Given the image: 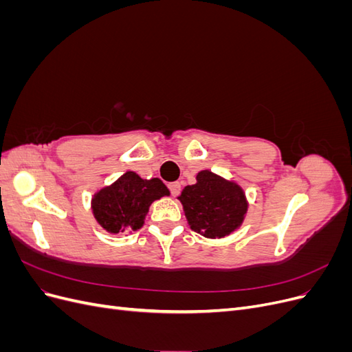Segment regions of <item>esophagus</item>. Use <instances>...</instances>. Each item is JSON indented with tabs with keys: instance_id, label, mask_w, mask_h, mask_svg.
I'll return each mask as SVG.
<instances>
[{
	"instance_id": "esophagus-1",
	"label": "esophagus",
	"mask_w": 352,
	"mask_h": 352,
	"mask_svg": "<svg viewBox=\"0 0 352 352\" xmlns=\"http://www.w3.org/2000/svg\"><path fill=\"white\" fill-rule=\"evenodd\" d=\"M168 189H170V192H172V195L176 197V195H179V192H180V184H179V182L168 184Z\"/></svg>"
}]
</instances>
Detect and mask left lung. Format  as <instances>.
I'll return each mask as SVG.
<instances>
[{
  "instance_id": "8db88e82",
  "label": "left lung",
  "mask_w": 352,
  "mask_h": 352,
  "mask_svg": "<svg viewBox=\"0 0 352 352\" xmlns=\"http://www.w3.org/2000/svg\"><path fill=\"white\" fill-rule=\"evenodd\" d=\"M177 198L190 229L210 239L225 238L239 229L248 211L243 189L210 170H201L197 184L185 186Z\"/></svg>"
}]
</instances>
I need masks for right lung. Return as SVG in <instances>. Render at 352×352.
<instances>
[{
	"label": "right lung",
	"mask_w": 352,
	"mask_h": 352,
	"mask_svg": "<svg viewBox=\"0 0 352 352\" xmlns=\"http://www.w3.org/2000/svg\"><path fill=\"white\" fill-rule=\"evenodd\" d=\"M170 195L158 177L142 179L135 172H126L109 186H104L91 199L92 214L109 233H124L144 226L150 206L155 199Z\"/></svg>",
	"instance_id": "right-lung-1"
}]
</instances>
